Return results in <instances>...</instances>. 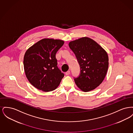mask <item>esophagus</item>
I'll return each instance as SVG.
<instances>
[{"instance_id":"34e87169","label":"esophagus","mask_w":133,"mask_h":133,"mask_svg":"<svg viewBox=\"0 0 133 133\" xmlns=\"http://www.w3.org/2000/svg\"><path fill=\"white\" fill-rule=\"evenodd\" d=\"M70 71H68L67 72H65V74H66V75H69L70 74Z\"/></svg>"}]
</instances>
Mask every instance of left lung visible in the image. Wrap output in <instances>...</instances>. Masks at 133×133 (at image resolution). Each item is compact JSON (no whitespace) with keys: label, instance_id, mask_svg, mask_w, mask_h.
<instances>
[{"label":"left lung","instance_id":"1","mask_svg":"<svg viewBox=\"0 0 133 133\" xmlns=\"http://www.w3.org/2000/svg\"><path fill=\"white\" fill-rule=\"evenodd\" d=\"M80 67V75L74 78L77 87L84 92L97 88L104 80L109 66L107 53L100 45L88 37L70 42Z\"/></svg>","mask_w":133,"mask_h":133}]
</instances>
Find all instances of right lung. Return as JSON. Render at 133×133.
I'll list each match as a JSON object with an SVG mask.
<instances>
[{"label":"right lung","mask_w":133,"mask_h":133,"mask_svg":"<svg viewBox=\"0 0 133 133\" xmlns=\"http://www.w3.org/2000/svg\"><path fill=\"white\" fill-rule=\"evenodd\" d=\"M63 40L45 38L26 51L23 60L26 76L35 88L44 92L54 90L64 76L57 67L56 54Z\"/></svg>","instance_id":"obj_1"}]
</instances>
